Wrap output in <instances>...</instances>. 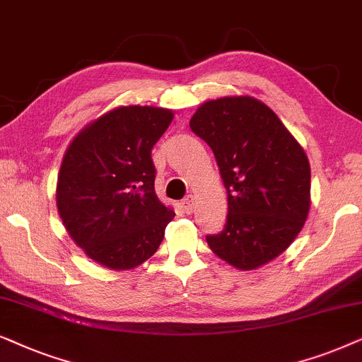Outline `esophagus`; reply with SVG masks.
I'll return each mask as SVG.
<instances>
[{
	"label": "esophagus",
	"instance_id": "esophagus-1",
	"mask_svg": "<svg viewBox=\"0 0 362 362\" xmlns=\"http://www.w3.org/2000/svg\"><path fill=\"white\" fill-rule=\"evenodd\" d=\"M182 209H184L185 214H192V211H194V197L190 195L182 200Z\"/></svg>",
	"mask_w": 362,
	"mask_h": 362
}]
</instances>
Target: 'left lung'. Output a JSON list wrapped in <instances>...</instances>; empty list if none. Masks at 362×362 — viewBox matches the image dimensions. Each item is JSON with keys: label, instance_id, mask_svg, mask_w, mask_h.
I'll return each instance as SVG.
<instances>
[{"label": "left lung", "instance_id": "obj_1", "mask_svg": "<svg viewBox=\"0 0 362 362\" xmlns=\"http://www.w3.org/2000/svg\"><path fill=\"white\" fill-rule=\"evenodd\" d=\"M190 129L209 144L228 200L225 228L209 235L216 257L255 269L281 255L310 211L311 170L278 115L250 95L202 104Z\"/></svg>", "mask_w": 362, "mask_h": 362}]
</instances>
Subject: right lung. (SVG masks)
Listing matches in <instances>:
<instances>
[{"label": "right lung", "mask_w": 362, "mask_h": 362, "mask_svg": "<svg viewBox=\"0 0 362 362\" xmlns=\"http://www.w3.org/2000/svg\"><path fill=\"white\" fill-rule=\"evenodd\" d=\"M173 112L122 105L100 115L69 144L56 187L67 233L90 259L131 269L157 252L175 211L157 199L152 148Z\"/></svg>", "instance_id": "right-lung-1"}]
</instances>
